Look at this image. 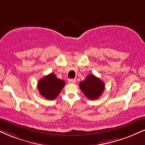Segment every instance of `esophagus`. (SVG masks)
Segmentation results:
<instances>
[{
	"label": "esophagus",
	"mask_w": 145,
	"mask_h": 145,
	"mask_svg": "<svg viewBox=\"0 0 145 145\" xmlns=\"http://www.w3.org/2000/svg\"><path fill=\"white\" fill-rule=\"evenodd\" d=\"M76 82V79H69L68 80V82L71 83V84H74Z\"/></svg>",
	"instance_id": "obj_1"
}]
</instances>
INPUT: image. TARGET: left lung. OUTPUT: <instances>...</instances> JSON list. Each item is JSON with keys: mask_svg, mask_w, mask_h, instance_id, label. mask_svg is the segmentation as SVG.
<instances>
[{"mask_svg": "<svg viewBox=\"0 0 145 145\" xmlns=\"http://www.w3.org/2000/svg\"><path fill=\"white\" fill-rule=\"evenodd\" d=\"M80 88L87 98L90 100H95L102 95L105 84L99 78L90 74L80 83Z\"/></svg>", "mask_w": 145, "mask_h": 145, "instance_id": "1", "label": "left lung"}]
</instances>
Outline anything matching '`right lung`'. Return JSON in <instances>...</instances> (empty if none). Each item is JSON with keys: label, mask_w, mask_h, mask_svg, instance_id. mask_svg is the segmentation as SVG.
Here are the masks:
<instances>
[{"label": "right lung", "mask_w": 145, "mask_h": 145, "mask_svg": "<svg viewBox=\"0 0 145 145\" xmlns=\"http://www.w3.org/2000/svg\"><path fill=\"white\" fill-rule=\"evenodd\" d=\"M65 82L59 79L55 74H51L39 80L38 88L40 94L48 100L55 99L65 86Z\"/></svg>", "instance_id": "obj_1"}]
</instances>
